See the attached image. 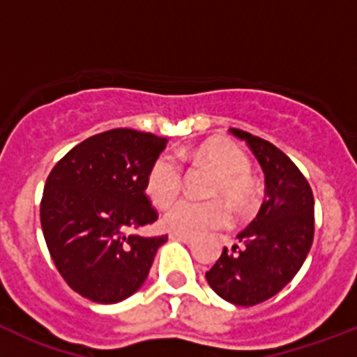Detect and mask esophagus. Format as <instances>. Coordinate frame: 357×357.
Listing matches in <instances>:
<instances>
[{
	"label": "esophagus",
	"mask_w": 357,
	"mask_h": 357,
	"mask_svg": "<svg viewBox=\"0 0 357 357\" xmlns=\"http://www.w3.org/2000/svg\"><path fill=\"white\" fill-rule=\"evenodd\" d=\"M169 238L175 239V241L185 243V245H191V243H193V238H191V236L181 234V232H172V234H169Z\"/></svg>",
	"instance_id": "obj_1"
}]
</instances>
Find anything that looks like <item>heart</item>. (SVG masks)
Wrapping results in <instances>:
<instances>
[{
	"mask_svg": "<svg viewBox=\"0 0 357 357\" xmlns=\"http://www.w3.org/2000/svg\"><path fill=\"white\" fill-rule=\"evenodd\" d=\"M197 160L209 164L218 172L214 197H225L236 206H248L254 193L248 172L250 160L236 144L229 141H207L193 151ZM182 189V168L169 153L157 157L148 169L146 195L159 207L169 206ZM166 229L185 236H198L229 225L230 211L225 202L181 200L166 211L162 218Z\"/></svg>",
	"mask_w": 357,
	"mask_h": 357,
	"instance_id": "heart-1",
	"label": "heart"
}]
</instances>
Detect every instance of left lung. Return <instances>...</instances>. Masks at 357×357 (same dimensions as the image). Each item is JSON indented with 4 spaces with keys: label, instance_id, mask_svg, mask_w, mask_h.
Segmentation results:
<instances>
[{
    "label": "left lung",
    "instance_id": "1",
    "mask_svg": "<svg viewBox=\"0 0 357 357\" xmlns=\"http://www.w3.org/2000/svg\"><path fill=\"white\" fill-rule=\"evenodd\" d=\"M245 141L264 173L259 213L239 232L232 252L223 248L206 279L216 295L234 305H255L291 282L314 236V198L305 176L286 153L248 132L230 128Z\"/></svg>",
    "mask_w": 357,
    "mask_h": 357
}]
</instances>
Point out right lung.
<instances>
[{
	"label": "right lung",
	"instance_id": "obj_1",
	"mask_svg": "<svg viewBox=\"0 0 357 357\" xmlns=\"http://www.w3.org/2000/svg\"><path fill=\"white\" fill-rule=\"evenodd\" d=\"M168 139L114 128L69 150L48 175L40 225L69 288L96 304H118L144 284L168 236L130 229L157 220L144 195L146 175Z\"/></svg>",
	"mask_w": 357,
	"mask_h": 357
}]
</instances>
